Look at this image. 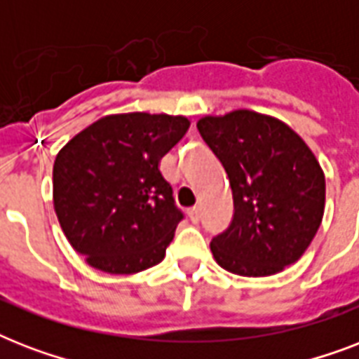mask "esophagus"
<instances>
[{
	"instance_id": "1",
	"label": "esophagus",
	"mask_w": 359,
	"mask_h": 359,
	"mask_svg": "<svg viewBox=\"0 0 359 359\" xmlns=\"http://www.w3.org/2000/svg\"><path fill=\"white\" fill-rule=\"evenodd\" d=\"M188 216H190L191 224H199V219H201V210H199V207H194L188 210Z\"/></svg>"
}]
</instances>
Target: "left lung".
Instances as JSON below:
<instances>
[{"mask_svg": "<svg viewBox=\"0 0 359 359\" xmlns=\"http://www.w3.org/2000/svg\"><path fill=\"white\" fill-rule=\"evenodd\" d=\"M199 134L229 177L235 214L210 242L227 272L261 278L304 255L324 214L320 163L294 130L268 115L236 109L203 117Z\"/></svg>", "mask_w": 359, "mask_h": 359, "instance_id": "8db88e82", "label": "left lung"}]
</instances>
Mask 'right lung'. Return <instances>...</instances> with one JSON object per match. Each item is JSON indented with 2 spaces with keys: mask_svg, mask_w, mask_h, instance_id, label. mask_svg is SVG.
<instances>
[{
  "mask_svg": "<svg viewBox=\"0 0 359 359\" xmlns=\"http://www.w3.org/2000/svg\"><path fill=\"white\" fill-rule=\"evenodd\" d=\"M190 128L182 115H108L53 163V208L70 245L97 270L135 273L165 257L184 214L158 163Z\"/></svg>",
  "mask_w": 359,
  "mask_h": 359,
  "instance_id": "add662e5",
  "label": "right lung"
}]
</instances>
